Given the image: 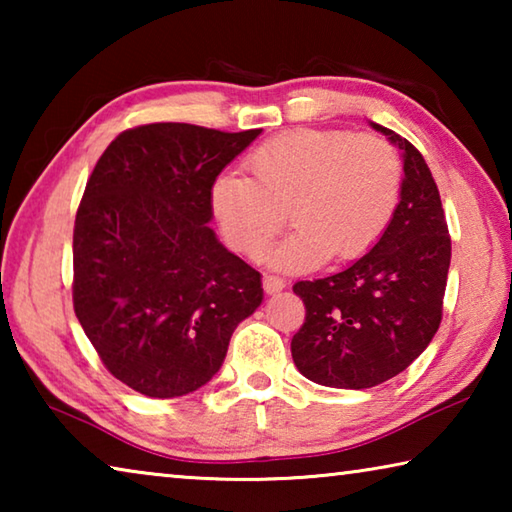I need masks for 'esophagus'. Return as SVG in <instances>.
Instances as JSON below:
<instances>
[{
    "mask_svg": "<svg viewBox=\"0 0 512 512\" xmlns=\"http://www.w3.org/2000/svg\"><path fill=\"white\" fill-rule=\"evenodd\" d=\"M284 287H287V284H284V280H280V277L277 275H264V291L266 293H280Z\"/></svg>",
    "mask_w": 512,
    "mask_h": 512,
    "instance_id": "esophagus-1",
    "label": "esophagus"
}]
</instances>
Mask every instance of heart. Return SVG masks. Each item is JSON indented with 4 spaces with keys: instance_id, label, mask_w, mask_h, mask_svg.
<instances>
[{
    "instance_id": "obj_1",
    "label": "heart",
    "mask_w": 512,
    "mask_h": 512,
    "mask_svg": "<svg viewBox=\"0 0 512 512\" xmlns=\"http://www.w3.org/2000/svg\"><path fill=\"white\" fill-rule=\"evenodd\" d=\"M246 167L250 178L214 180L212 212L232 248L259 257L287 210L293 230L271 253L277 268L359 257L384 235L400 201V160L375 135L300 128L257 146Z\"/></svg>"
}]
</instances>
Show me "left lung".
<instances>
[{
  "label": "left lung",
  "mask_w": 512,
  "mask_h": 512,
  "mask_svg": "<svg viewBox=\"0 0 512 512\" xmlns=\"http://www.w3.org/2000/svg\"><path fill=\"white\" fill-rule=\"evenodd\" d=\"M402 151L400 203L384 235L343 271L293 284L307 309L291 357L307 379L332 388H372L427 350L443 318L452 241L422 153L370 121Z\"/></svg>",
  "instance_id": "obj_1"
}]
</instances>
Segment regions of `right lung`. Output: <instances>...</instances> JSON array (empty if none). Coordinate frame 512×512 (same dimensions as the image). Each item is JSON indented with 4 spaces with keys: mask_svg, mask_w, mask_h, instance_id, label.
I'll use <instances>...</instances> for the list:
<instances>
[{
    "mask_svg": "<svg viewBox=\"0 0 512 512\" xmlns=\"http://www.w3.org/2000/svg\"><path fill=\"white\" fill-rule=\"evenodd\" d=\"M262 128L124 131L94 167L74 223V311L112 375L146 397L205 386L262 275L210 228L212 185Z\"/></svg>",
    "mask_w": 512,
    "mask_h": 512,
    "instance_id": "right-lung-1",
    "label": "right lung"
}]
</instances>
